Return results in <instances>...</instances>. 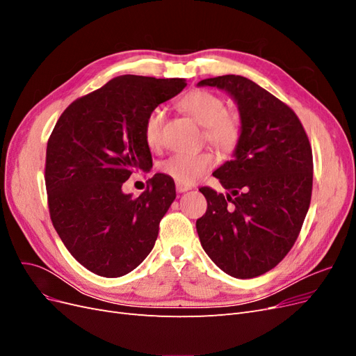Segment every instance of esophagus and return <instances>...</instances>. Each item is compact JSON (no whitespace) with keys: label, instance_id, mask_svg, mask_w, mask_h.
<instances>
[{"label":"esophagus","instance_id":"1","mask_svg":"<svg viewBox=\"0 0 356 356\" xmlns=\"http://www.w3.org/2000/svg\"><path fill=\"white\" fill-rule=\"evenodd\" d=\"M177 191L178 193H184V191H188L191 188V186H186V184H181V182H177Z\"/></svg>","mask_w":356,"mask_h":356}]
</instances>
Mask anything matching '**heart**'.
Returning a JSON list of instances; mask_svg holds the SVG:
<instances>
[{
  "mask_svg": "<svg viewBox=\"0 0 356 356\" xmlns=\"http://www.w3.org/2000/svg\"><path fill=\"white\" fill-rule=\"evenodd\" d=\"M179 108L203 126L207 141L221 152H230L238 144L242 131L241 118L234 111L225 110L224 101L218 95L208 90H191L181 98ZM161 123L163 111L154 108L148 114L144 124L145 143L152 148L159 147L161 143ZM213 163L215 159L208 152L174 154L161 161L160 170L174 181L190 186L209 170Z\"/></svg>",
  "mask_w": 356,
  "mask_h": 356,
  "instance_id": "obj_1",
  "label": "heart"
}]
</instances>
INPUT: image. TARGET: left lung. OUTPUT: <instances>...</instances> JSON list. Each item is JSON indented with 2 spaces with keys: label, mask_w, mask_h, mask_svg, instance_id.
Segmentation results:
<instances>
[{
  "label": "left lung",
  "mask_w": 356,
  "mask_h": 356,
  "mask_svg": "<svg viewBox=\"0 0 356 356\" xmlns=\"http://www.w3.org/2000/svg\"><path fill=\"white\" fill-rule=\"evenodd\" d=\"M197 86L229 93L242 124L233 160L212 174L227 195L199 188L208 202L196 221L199 239L222 272L260 276L282 261L306 218L314 182L309 138L288 105L242 75L204 79Z\"/></svg>",
  "instance_id": "1"
}]
</instances>
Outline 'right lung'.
I'll use <instances>...</instances> for the list:
<instances>
[{
  "label": "right lung",
  "mask_w": 356,
  "mask_h": 356,
  "mask_svg": "<svg viewBox=\"0 0 356 356\" xmlns=\"http://www.w3.org/2000/svg\"><path fill=\"white\" fill-rule=\"evenodd\" d=\"M187 86L184 79L118 75L74 101L47 143L46 188L53 227L95 275L118 277L152 252L175 182L156 174L141 196L123 193L136 170L153 166L144 138L148 114Z\"/></svg>",
  "instance_id": "obj_1"
}]
</instances>
